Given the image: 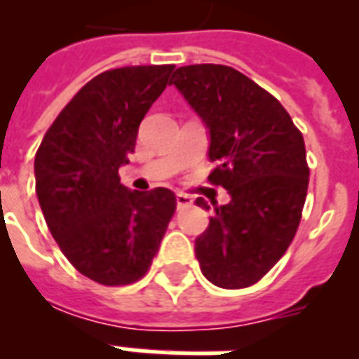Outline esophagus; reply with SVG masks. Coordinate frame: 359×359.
<instances>
[{
	"label": "esophagus",
	"instance_id": "34e87169",
	"mask_svg": "<svg viewBox=\"0 0 359 359\" xmlns=\"http://www.w3.org/2000/svg\"><path fill=\"white\" fill-rule=\"evenodd\" d=\"M175 199H177V208H179V210H182V208H188L194 205V199H191L190 196H186V194H177V197H175Z\"/></svg>",
	"mask_w": 359,
	"mask_h": 359
}]
</instances>
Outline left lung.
<instances>
[{
	"label": "left lung",
	"instance_id": "1",
	"mask_svg": "<svg viewBox=\"0 0 359 359\" xmlns=\"http://www.w3.org/2000/svg\"><path fill=\"white\" fill-rule=\"evenodd\" d=\"M173 83L210 135L208 180L224 186L207 231L196 238L203 276L222 289L257 283L283 257L306 203V145L287 109L268 91L225 65H190ZM196 203L210 208L203 197Z\"/></svg>",
	"mask_w": 359,
	"mask_h": 359
}]
</instances>
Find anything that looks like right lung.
<instances>
[{"label":"right lung","mask_w":359,"mask_h":359,"mask_svg":"<svg viewBox=\"0 0 359 359\" xmlns=\"http://www.w3.org/2000/svg\"><path fill=\"white\" fill-rule=\"evenodd\" d=\"M173 69L123 67L95 76L36 151V197L48 229L72 266L100 285L143 278L177 208L168 188L132 191L119 179L140 123Z\"/></svg>","instance_id":"1"}]
</instances>
